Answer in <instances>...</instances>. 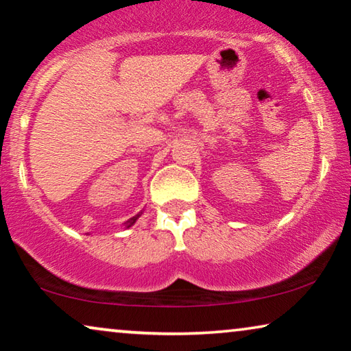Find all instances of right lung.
Listing matches in <instances>:
<instances>
[{
  "mask_svg": "<svg viewBox=\"0 0 351 351\" xmlns=\"http://www.w3.org/2000/svg\"><path fill=\"white\" fill-rule=\"evenodd\" d=\"M141 215H142V212H139V213H138V215L131 217L128 221H125V223H123V225H125V228H131V226H133V225H134V223H136V221H138V218H139Z\"/></svg>",
  "mask_w": 351,
  "mask_h": 351,
  "instance_id": "right-lung-1",
  "label": "right lung"
}]
</instances>
